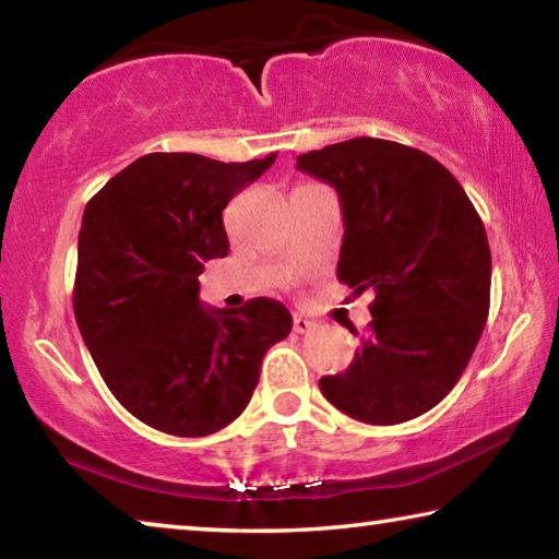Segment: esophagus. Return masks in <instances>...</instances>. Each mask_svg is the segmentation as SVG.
<instances>
[{"mask_svg": "<svg viewBox=\"0 0 559 559\" xmlns=\"http://www.w3.org/2000/svg\"><path fill=\"white\" fill-rule=\"evenodd\" d=\"M316 328V323L313 320H308V318H302V316H296L293 318V330H296V333H310V330Z\"/></svg>", "mask_w": 559, "mask_h": 559, "instance_id": "obj_1", "label": "esophagus"}]
</instances>
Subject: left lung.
I'll use <instances>...</instances> for the list:
<instances>
[{
    "label": "left lung",
    "instance_id": "8db88e82",
    "mask_svg": "<svg viewBox=\"0 0 559 559\" xmlns=\"http://www.w3.org/2000/svg\"><path fill=\"white\" fill-rule=\"evenodd\" d=\"M296 167L335 187L343 204L337 278L374 290L355 359L323 377L320 392L374 427L421 416L453 390L484 333V222L447 167L392 140L353 138L298 155Z\"/></svg>",
    "mask_w": 559,
    "mask_h": 559
}]
</instances>
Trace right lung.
<instances>
[{
  "label": "right lung",
  "mask_w": 559,
  "mask_h": 559,
  "mask_svg": "<svg viewBox=\"0 0 559 559\" xmlns=\"http://www.w3.org/2000/svg\"><path fill=\"white\" fill-rule=\"evenodd\" d=\"M273 159L153 153L86 204L75 323L112 396L147 427L173 437L224 429L251 402L266 349L290 333L283 302L210 308L197 281L229 253L224 206Z\"/></svg>",
  "instance_id": "1"
}]
</instances>
